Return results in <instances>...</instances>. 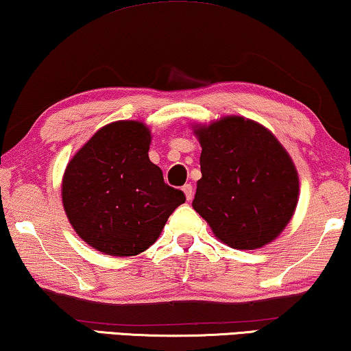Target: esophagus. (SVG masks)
Here are the masks:
<instances>
[{"instance_id":"34e87169","label":"esophagus","mask_w":351,"mask_h":351,"mask_svg":"<svg viewBox=\"0 0 351 351\" xmlns=\"http://www.w3.org/2000/svg\"><path fill=\"white\" fill-rule=\"evenodd\" d=\"M182 190H184L186 199L190 201L191 198H193V186H191V184H185L184 186H182Z\"/></svg>"}]
</instances>
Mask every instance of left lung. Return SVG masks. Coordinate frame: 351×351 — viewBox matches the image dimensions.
Masks as SVG:
<instances>
[{"mask_svg":"<svg viewBox=\"0 0 351 351\" xmlns=\"http://www.w3.org/2000/svg\"><path fill=\"white\" fill-rule=\"evenodd\" d=\"M201 174L193 209L220 241L257 249L289 223L299 198L291 156L261 124L228 117L196 129Z\"/></svg>","mask_w":351,"mask_h":351,"instance_id":"8db88e82","label":"left lung"}]
</instances>
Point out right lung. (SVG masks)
Returning a JSON list of instances; mask_svg holds the SVG:
<instances>
[{
    "label": "right lung",
    "mask_w": 351,
    "mask_h": 351,
    "mask_svg": "<svg viewBox=\"0 0 351 351\" xmlns=\"http://www.w3.org/2000/svg\"><path fill=\"white\" fill-rule=\"evenodd\" d=\"M150 131L137 121L99 129L69 162L62 201L75 232L107 256L141 254L185 203L148 158Z\"/></svg>",
    "instance_id": "add662e5"
}]
</instances>
